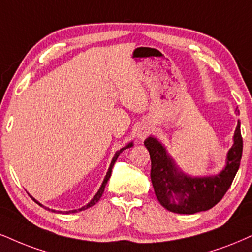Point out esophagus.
<instances>
[{
    "label": "esophagus",
    "mask_w": 252,
    "mask_h": 252,
    "mask_svg": "<svg viewBox=\"0 0 252 252\" xmlns=\"http://www.w3.org/2000/svg\"><path fill=\"white\" fill-rule=\"evenodd\" d=\"M150 133H151V129H150V128H147V127H142V128L139 129V132H138V138L140 139V140H144V139H145L146 136H147L148 134H150Z\"/></svg>",
    "instance_id": "34e87169"
}]
</instances>
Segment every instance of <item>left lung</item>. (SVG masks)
Masks as SVG:
<instances>
[{
    "label": "left lung",
    "instance_id": "obj_1",
    "mask_svg": "<svg viewBox=\"0 0 252 252\" xmlns=\"http://www.w3.org/2000/svg\"><path fill=\"white\" fill-rule=\"evenodd\" d=\"M144 144L150 152L151 180L161 206L169 212L188 215L212 209L222 200L240 168L243 152L241 123L238 121L225 168L215 176L190 178L176 168L163 146L157 139L150 136Z\"/></svg>",
    "mask_w": 252,
    "mask_h": 252
}]
</instances>
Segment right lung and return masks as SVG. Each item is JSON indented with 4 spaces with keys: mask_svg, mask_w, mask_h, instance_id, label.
<instances>
[{
    "mask_svg": "<svg viewBox=\"0 0 252 252\" xmlns=\"http://www.w3.org/2000/svg\"><path fill=\"white\" fill-rule=\"evenodd\" d=\"M133 146V144L131 142V144H128L126 146V147H124V148H121L120 151H118L116 154H114V157H113V159H112V162H111V164H110V168H108V172H107V174H106V176H105V180H104V182H102V185H101V187H100V189H99L98 190V192L97 194H95V196L92 198L91 200V202H90V203H88L86 204V206H84V207H82L80 208V209H76V210H70V212H65V214H71V213H77V212H82V210H85V209H88V208H90V207H92V206H94L95 203H97V202L99 201V198L101 197V195H102V192H104V189H105V186H106V183H107V181H108V179H110V176H111V173H112V168H113V166H114V163H116V161H117V158L119 157V154L121 153V152H123L124 150H126V148H129V147H132ZM33 201L36 202V203H38V202H37L35 198H32ZM39 206H42V204L40 203H38ZM43 207V206H42ZM45 209H49V208H45ZM49 210H51V212H54V213H56V210H52V209H49ZM57 213H62V212H57Z\"/></svg>",
    "mask_w": 252,
    "mask_h": 252,
    "instance_id": "1",
    "label": "right lung"
}]
</instances>
